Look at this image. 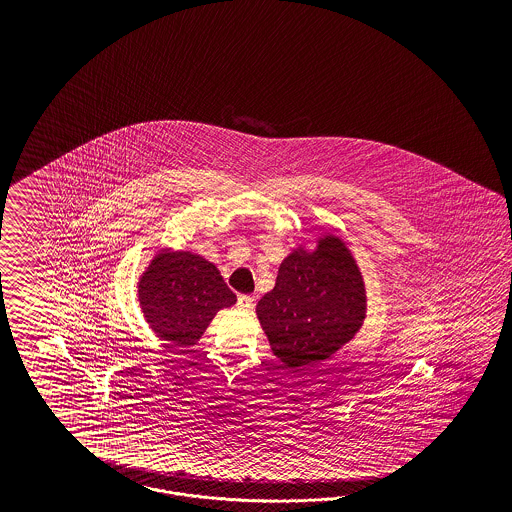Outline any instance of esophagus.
Segmentation results:
<instances>
[{"mask_svg": "<svg viewBox=\"0 0 512 512\" xmlns=\"http://www.w3.org/2000/svg\"><path fill=\"white\" fill-rule=\"evenodd\" d=\"M236 306H238V310H244V311L251 310V308H253V296H249V295L238 296V304H236Z\"/></svg>", "mask_w": 512, "mask_h": 512, "instance_id": "esophagus-1", "label": "esophagus"}]
</instances>
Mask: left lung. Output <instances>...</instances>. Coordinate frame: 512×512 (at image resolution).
Segmentation results:
<instances>
[{
	"label": "left lung",
	"mask_w": 512,
	"mask_h": 512,
	"mask_svg": "<svg viewBox=\"0 0 512 512\" xmlns=\"http://www.w3.org/2000/svg\"><path fill=\"white\" fill-rule=\"evenodd\" d=\"M366 287L357 261L336 234L317 248H296L279 264L278 279L259 300L257 317L274 355L289 368L332 357L366 319Z\"/></svg>",
	"instance_id": "left-lung-1"
}]
</instances>
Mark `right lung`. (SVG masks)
Returning a JSON list of instances; mask_svg holds the SVG:
<instances>
[{"label": "right lung", "instance_id": "right-lung-1", "mask_svg": "<svg viewBox=\"0 0 512 512\" xmlns=\"http://www.w3.org/2000/svg\"><path fill=\"white\" fill-rule=\"evenodd\" d=\"M137 287L146 323L178 349L195 345L217 311L236 302L216 264L191 251L161 249Z\"/></svg>", "mask_w": 512, "mask_h": 512}]
</instances>
